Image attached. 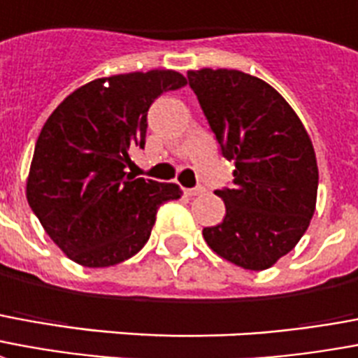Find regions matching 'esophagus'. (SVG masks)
<instances>
[{"label": "esophagus", "instance_id": "esophagus-1", "mask_svg": "<svg viewBox=\"0 0 358 358\" xmlns=\"http://www.w3.org/2000/svg\"><path fill=\"white\" fill-rule=\"evenodd\" d=\"M205 193V187H186L184 189V195H187V197H195V195H203Z\"/></svg>", "mask_w": 358, "mask_h": 358}]
</instances>
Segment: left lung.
Listing matches in <instances>:
<instances>
[{"label":"left lung","mask_w":358,"mask_h":358,"mask_svg":"<svg viewBox=\"0 0 358 358\" xmlns=\"http://www.w3.org/2000/svg\"><path fill=\"white\" fill-rule=\"evenodd\" d=\"M224 157L235 163L233 187L216 189L226 205L218 226L205 227L220 258L264 271L298 245L317 205L313 142L290 104L264 79L239 70L187 71Z\"/></svg>","instance_id":"1"}]
</instances>
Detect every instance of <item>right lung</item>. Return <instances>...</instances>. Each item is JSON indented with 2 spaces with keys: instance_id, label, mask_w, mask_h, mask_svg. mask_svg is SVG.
<instances>
[{
  "instance_id": "1",
  "label": "right lung",
  "mask_w": 358,
  "mask_h": 358,
  "mask_svg": "<svg viewBox=\"0 0 358 358\" xmlns=\"http://www.w3.org/2000/svg\"><path fill=\"white\" fill-rule=\"evenodd\" d=\"M174 70L92 79L57 106L36 142L26 199L52 243L83 267H110L142 250L159 205L178 184L132 178L131 152L144 148L148 110L186 85Z\"/></svg>"
}]
</instances>
